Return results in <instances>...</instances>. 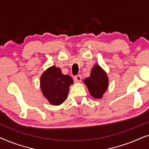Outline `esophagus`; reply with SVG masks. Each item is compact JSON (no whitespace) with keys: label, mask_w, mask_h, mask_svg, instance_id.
Here are the masks:
<instances>
[{"label":"esophagus","mask_w":149,"mask_h":149,"mask_svg":"<svg viewBox=\"0 0 149 149\" xmlns=\"http://www.w3.org/2000/svg\"><path fill=\"white\" fill-rule=\"evenodd\" d=\"M81 79L82 78H81V75H77V76L74 77V81H76V82H81Z\"/></svg>","instance_id":"34e87169"}]
</instances>
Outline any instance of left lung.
<instances>
[{
  "mask_svg": "<svg viewBox=\"0 0 149 149\" xmlns=\"http://www.w3.org/2000/svg\"><path fill=\"white\" fill-rule=\"evenodd\" d=\"M91 96L101 99L109 87V77L107 72L99 66L95 64L91 69L90 76L83 80Z\"/></svg>",
  "mask_w": 149,
  "mask_h": 149,
  "instance_id": "left-lung-1",
  "label": "left lung"
}]
</instances>
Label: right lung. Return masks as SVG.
<instances>
[{
	"label": "right lung",
	"instance_id": "add662e5",
	"mask_svg": "<svg viewBox=\"0 0 149 149\" xmlns=\"http://www.w3.org/2000/svg\"><path fill=\"white\" fill-rule=\"evenodd\" d=\"M73 80L68 74H63L60 68L52 66L41 74L40 87L42 95L51 104H62L68 96L69 88Z\"/></svg>",
	"mask_w": 149,
	"mask_h": 149
}]
</instances>
